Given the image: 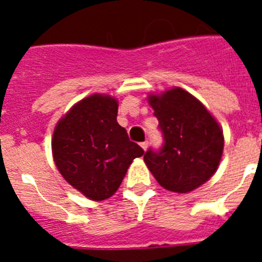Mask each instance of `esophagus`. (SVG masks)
I'll list each match as a JSON object with an SVG mask.
<instances>
[{"label": "esophagus", "mask_w": 262, "mask_h": 262, "mask_svg": "<svg viewBox=\"0 0 262 262\" xmlns=\"http://www.w3.org/2000/svg\"><path fill=\"white\" fill-rule=\"evenodd\" d=\"M140 147H142L143 149H144V151H147V148H148V142H143V143H140Z\"/></svg>", "instance_id": "1"}]
</instances>
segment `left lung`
I'll use <instances>...</instances> for the list:
<instances>
[{"mask_svg": "<svg viewBox=\"0 0 262 262\" xmlns=\"http://www.w3.org/2000/svg\"><path fill=\"white\" fill-rule=\"evenodd\" d=\"M164 144L144 163L164 189L189 193L209 181L223 155V129L201 101L181 88L149 94Z\"/></svg>", "mask_w": 262, "mask_h": 262, "instance_id": "left-lung-1", "label": "left lung"}]
</instances>
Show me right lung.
Returning a JSON list of instances; mask_svg holds the SVG:
<instances>
[{
    "instance_id": "add662e5",
    "label": "right lung",
    "mask_w": 262,
    "mask_h": 262,
    "mask_svg": "<svg viewBox=\"0 0 262 262\" xmlns=\"http://www.w3.org/2000/svg\"><path fill=\"white\" fill-rule=\"evenodd\" d=\"M117 115L114 97L92 94L76 103L53 131L52 156L60 174L92 201L110 198L134 159L144 154Z\"/></svg>"
}]
</instances>
